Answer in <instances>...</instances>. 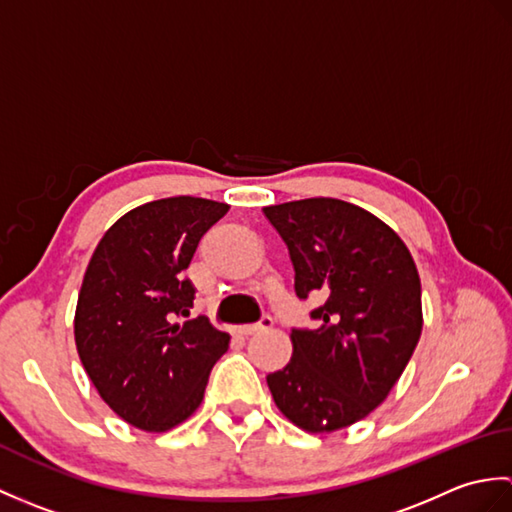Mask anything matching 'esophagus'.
<instances>
[{
	"instance_id": "1",
	"label": "esophagus",
	"mask_w": 512,
	"mask_h": 512,
	"mask_svg": "<svg viewBox=\"0 0 512 512\" xmlns=\"http://www.w3.org/2000/svg\"><path fill=\"white\" fill-rule=\"evenodd\" d=\"M270 328H273V319H270V317H264L262 321L255 323V325H242V328H239V334L250 336V334L264 332V330H270Z\"/></svg>"
}]
</instances>
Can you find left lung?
<instances>
[{
    "instance_id": "1",
    "label": "left lung",
    "mask_w": 512,
    "mask_h": 512,
    "mask_svg": "<svg viewBox=\"0 0 512 512\" xmlns=\"http://www.w3.org/2000/svg\"><path fill=\"white\" fill-rule=\"evenodd\" d=\"M295 268L299 299L321 295L317 330H292V356L266 376L277 409L308 433L369 416L405 372L422 332L418 268L394 228L361 206L308 198L264 206Z\"/></svg>"
}]
</instances>
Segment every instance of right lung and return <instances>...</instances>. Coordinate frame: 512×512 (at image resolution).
Wrapping results in <instances>:
<instances>
[{
	"mask_svg": "<svg viewBox=\"0 0 512 512\" xmlns=\"http://www.w3.org/2000/svg\"><path fill=\"white\" fill-rule=\"evenodd\" d=\"M231 206L178 198L140 204L94 248L74 312L85 374L118 418L149 433L178 427L200 407L231 336L189 317L184 277L200 237Z\"/></svg>",
	"mask_w": 512,
	"mask_h": 512,
	"instance_id": "right-lung-1",
	"label": "right lung"
}]
</instances>
